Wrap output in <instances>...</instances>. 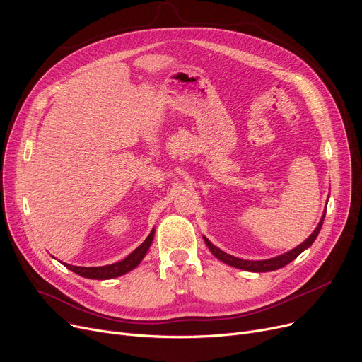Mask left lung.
<instances>
[{"mask_svg":"<svg viewBox=\"0 0 362 362\" xmlns=\"http://www.w3.org/2000/svg\"><path fill=\"white\" fill-rule=\"evenodd\" d=\"M329 201V198H327ZM326 210L327 206L325 208V211H322V216L317 224V227L314 229V232L303 240L300 245H298L296 248L284 252L281 255H277V257H273V258H269V259H257V261H252V259H242V258H238V257H233L230 254H227L224 251H221L220 248H217L216 245H213L210 240H208L205 236L204 238V242L205 245L208 246V250L211 251V254L220 259L221 262L227 264V265H232V267L235 269H240V270H245V272H252V273H265V272H274V270H279L281 267H284V265L292 262L299 254H302L305 250H308L310 246L313 245V242L317 239L320 230H321V226H322V221H325V217H326Z\"/></svg>","mask_w":362,"mask_h":362,"instance_id":"obj_1","label":"left lung"}]
</instances>
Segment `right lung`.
I'll list each match as a JSON object with an SVG mask.
<instances>
[{"label": "right lung", "instance_id": "right-lung-1", "mask_svg": "<svg viewBox=\"0 0 362 362\" xmlns=\"http://www.w3.org/2000/svg\"><path fill=\"white\" fill-rule=\"evenodd\" d=\"M154 235H156V229H152L151 233L148 235V238L138 246V248L119 262H114V264H110V265H103V267H79V265H70V264H66V262H63V264L73 273L79 274L82 277H86V279L107 280V279L119 277V276H123V274H126V273L132 272L133 269L138 267L141 261L144 259V257L146 255L152 240H154Z\"/></svg>", "mask_w": 362, "mask_h": 362}]
</instances>
